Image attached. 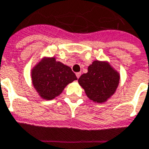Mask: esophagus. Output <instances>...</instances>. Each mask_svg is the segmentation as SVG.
I'll list each match as a JSON object with an SVG mask.
<instances>
[{"label": "esophagus", "instance_id": "34e87169", "mask_svg": "<svg viewBox=\"0 0 149 149\" xmlns=\"http://www.w3.org/2000/svg\"><path fill=\"white\" fill-rule=\"evenodd\" d=\"M76 76H77V78H79V77L81 76V72H77V73H76Z\"/></svg>", "mask_w": 149, "mask_h": 149}]
</instances>
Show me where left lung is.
Segmentation results:
<instances>
[{
  "mask_svg": "<svg viewBox=\"0 0 149 149\" xmlns=\"http://www.w3.org/2000/svg\"><path fill=\"white\" fill-rule=\"evenodd\" d=\"M90 99L97 103L105 102L116 91L120 74L107 62L94 61L87 73L78 79Z\"/></svg>",
  "mask_w": 149,
  "mask_h": 149,
  "instance_id": "left-lung-1",
  "label": "left lung"
}]
</instances>
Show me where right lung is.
<instances>
[{"label": "right lung", "mask_w": 149, "mask_h": 149, "mask_svg": "<svg viewBox=\"0 0 149 149\" xmlns=\"http://www.w3.org/2000/svg\"><path fill=\"white\" fill-rule=\"evenodd\" d=\"M31 77L34 88L45 100L58 96L67 85L77 79L70 67L56 62L54 57H44L32 70Z\"/></svg>", "instance_id": "obj_1"}]
</instances>
